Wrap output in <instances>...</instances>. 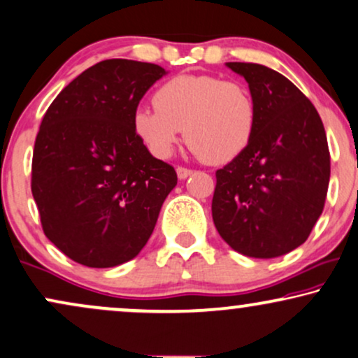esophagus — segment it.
<instances>
[{"instance_id":"34e87169","label":"esophagus","mask_w":358,"mask_h":358,"mask_svg":"<svg viewBox=\"0 0 358 358\" xmlns=\"http://www.w3.org/2000/svg\"><path fill=\"white\" fill-rule=\"evenodd\" d=\"M192 173H193V171L189 170V169H185V166H178V169H176V175H178L180 180L188 178V176L192 175Z\"/></svg>"}]
</instances>
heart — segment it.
Segmentation results:
<instances>
[{"instance_id":"heart-1","label":"heart","mask_w":358,"mask_h":358,"mask_svg":"<svg viewBox=\"0 0 358 358\" xmlns=\"http://www.w3.org/2000/svg\"><path fill=\"white\" fill-rule=\"evenodd\" d=\"M155 108L134 114L148 152L169 158L182 137L208 164H226L246 150L256 130V102L243 84L216 76H176L153 96Z\"/></svg>"}]
</instances>
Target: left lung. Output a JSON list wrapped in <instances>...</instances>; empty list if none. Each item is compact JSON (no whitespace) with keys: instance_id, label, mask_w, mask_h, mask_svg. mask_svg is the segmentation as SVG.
Segmentation results:
<instances>
[{"instance_id":"8db88e82","label":"left lung","mask_w":358,"mask_h":358,"mask_svg":"<svg viewBox=\"0 0 358 358\" xmlns=\"http://www.w3.org/2000/svg\"><path fill=\"white\" fill-rule=\"evenodd\" d=\"M256 102L246 150L216 171L211 213L220 236L244 256L271 259L309 238L330 178L324 124L299 89L269 67L226 62Z\"/></svg>"}]
</instances>
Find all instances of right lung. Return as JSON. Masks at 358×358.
I'll return each mask as SVG.
<instances>
[{"label":"right lung","mask_w":358,"mask_h":358,"mask_svg":"<svg viewBox=\"0 0 358 358\" xmlns=\"http://www.w3.org/2000/svg\"><path fill=\"white\" fill-rule=\"evenodd\" d=\"M164 67L107 59L54 99L41 122L31 189L44 234L87 268L134 259L152 236L176 171L134 130L145 92Z\"/></svg>","instance_id":"obj_1"}]
</instances>
